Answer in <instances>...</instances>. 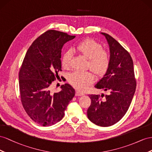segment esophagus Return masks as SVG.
<instances>
[{
  "label": "esophagus",
  "instance_id": "obj_1",
  "mask_svg": "<svg viewBox=\"0 0 152 152\" xmlns=\"http://www.w3.org/2000/svg\"><path fill=\"white\" fill-rule=\"evenodd\" d=\"M76 96H82V95H84V93L81 92L80 90H76Z\"/></svg>",
  "mask_w": 152,
  "mask_h": 152
}]
</instances>
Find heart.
<instances>
[{
  "mask_svg": "<svg viewBox=\"0 0 152 152\" xmlns=\"http://www.w3.org/2000/svg\"><path fill=\"white\" fill-rule=\"evenodd\" d=\"M75 49L79 53L88 58L87 67L95 75L102 76L105 75L110 67L111 58L109 51L102 48L100 43L92 39H86L78 43ZM72 58V53L71 50L65 52L61 60L63 68H70ZM68 81L74 87L83 90L93 83L94 76L90 71H75L69 75Z\"/></svg>",
  "mask_w": 152,
  "mask_h": 152,
  "instance_id": "obj_1",
  "label": "heart"
}]
</instances>
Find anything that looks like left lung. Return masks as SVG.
I'll return each instance as SVG.
<instances>
[{
	"mask_svg": "<svg viewBox=\"0 0 152 152\" xmlns=\"http://www.w3.org/2000/svg\"><path fill=\"white\" fill-rule=\"evenodd\" d=\"M110 50V65L102 78L95 85L106 95L91 94L87 110L88 119L98 126L109 127L117 123L126 113L136 88L131 55L115 39L106 33Z\"/></svg>",
	"mask_w": 152,
	"mask_h": 152,
	"instance_id": "1",
	"label": "left lung"
}]
</instances>
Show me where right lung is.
I'll list each match as a JSON object with an SVG mask.
<instances>
[{"instance_id":"1","label":"right lung","mask_w":152,"mask_h":152,"mask_svg":"<svg viewBox=\"0 0 152 152\" xmlns=\"http://www.w3.org/2000/svg\"><path fill=\"white\" fill-rule=\"evenodd\" d=\"M75 37L55 30H48L30 46L19 72L21 102L34 122L42 126L58 122L75 95L69 84L62 90H51L52 82L59 79L61 69V50L66 42Z\"/></svg>"}]
</instances>
